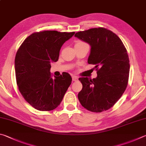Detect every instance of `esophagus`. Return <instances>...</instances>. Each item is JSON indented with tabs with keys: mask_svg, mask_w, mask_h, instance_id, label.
Here are the masks:
<instances>
[{
	"mask_svg": "<svg viewBox=\"0 0 146 146\" xmlns=\"http://www.w3.org/2000/svg\"><path fill=\"white\" fill-rule=\"evenodd\" d=\"M78 76H72L73 81H76V80H78Z\"/></svg>",
	"mask_w": 146,
	"mask_h": 146,
	"instance_id": "esophagus-1",
	"label": "esophagus"
}]
</instances>
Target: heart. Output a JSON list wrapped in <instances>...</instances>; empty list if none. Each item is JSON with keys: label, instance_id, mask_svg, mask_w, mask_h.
Here are the masks:
<instances>
[{"label": "heart", "instance_id": "obj_1", "mask_svg": "<svg viewBox=\"0 0 146 146\" xmlns=\"http://www.w3.org/2000/svg\"><path fill=\"white\" fill-rule=\"evenodd\" d=\"M86 44V43H84V42H83V41H78L77 43H76V44ZM76 44H75V45H76Z\"/></svg>", "mask_w": 146, "mask_h": 146}]
</instances>
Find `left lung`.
I'll return each instance as SVG.
<instances>
[{
  "label": "left lung",
  "mask_w": 146,
  "mask_h": 146,
  "mask_svg": "<svg viewBox=\"0 0 146 146\" xmlns=\"http://www.w3.org/2000/svg\"><path fill=\"white\" fill-rule=\"evenodd\" d=\"M91 45L88 63L94 64L97 77H82L78 94L81 105L91 112H102L114 105L128 85L129 60L121 39L110 30L93 28L75 35Z\"/></svg>",
  "instance_id": "1"
}]
</instances>
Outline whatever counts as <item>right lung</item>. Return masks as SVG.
<instances>
[{
    "instance_id": "1",
    "label": "right lung",
    "mask_w": 146,
    "mask_h": 146,
    "mask_svg": "<svg viewBox=\"0 0 146 146\" xmlns=\"http://www.w3.org/2000/svg\"><path fill=\"white\" fill-rule=\"evenodd\" d=\"M75 34L56 31L34 33L26 38L15 60L17 84L21 94L40 111L56 108L62 102L72 78L68 73L53 78L52 62L59 59L60 48Z\"/></svg>"
}]
</instances>
